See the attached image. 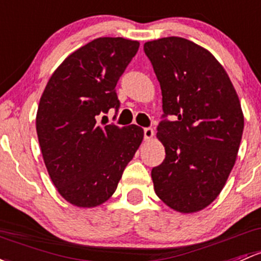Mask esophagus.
<instances>
[{
  "label": "esophagus",
  "instance_id": "34e87169",
  "mask_svg": "<svg viewBox=\"0 0 261 261\" xmlns=\"http://www.w3.org/2000/svg\"><path fill=\"white\" fill-rule=\"evenodd\" d=\"M144 136H145V140H151L153 138V130L150 127H146L144 128Z\"/></svg>",
  "mask_w": 261,
  "mask_h": 261
}]
</instances>
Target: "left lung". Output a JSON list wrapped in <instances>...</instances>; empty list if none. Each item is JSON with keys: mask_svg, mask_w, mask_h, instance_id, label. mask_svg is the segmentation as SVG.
Masks as SVG:
<instances>
[{"mask_svg": "<svg viewBox=\"0 0 261 261\" xmlns=\"http://www.w3.org/2000/svg\"><path fill=\"white\" fill-rule=\"evenodd\" d=\"M163 94L156 138L165 160L153 167L156 195L172 210L197 213L219 196L235 165L244 130L240 100L226 71L206 48L182 37L145 42Z\"/></svg>", "mask_w": 261, "mask_h": 261, "instance_id": "obj_1", "label": "left lung"}]
</instances>
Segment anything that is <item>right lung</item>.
<instances>
[{
  "label": "right lung",
  "mask_w": 261,
  "mask_h": 261,
  "mask_svg": "<svg viewBox=\"0 0 261 261\" xmlns=\"http://www.w3.org/2000/svg\"><path fill=\"white\" fill-rule=\"evenodd\" d=\"M139 46L122 37L96 38L66 57L41 96L36 131L43 161L73 206L108 201L144 139L136 125L97 123L98 115L120 106L115 87Z\"/></svg>",
  "instance_id": "1"
}]
</instances>
